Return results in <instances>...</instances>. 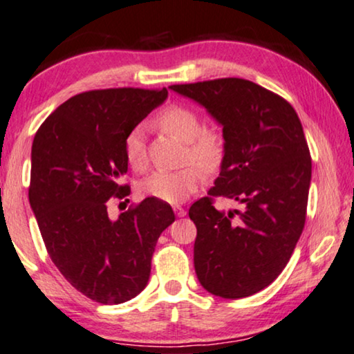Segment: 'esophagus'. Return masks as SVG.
I'll use <instances>...</instances> for the list:
<instances>
[{
    "label": "esophagus",
    "instance_id": "obj_1",
    "mask_svg": "<svg viewBox=\"0 0 354 354\" xmlns=\"http://www.w3.org/2000/svg\"><path fill=\"white\" fill-rule=\"evenodd\" d=\"M174 213H176V216L183 218L187 214V211L185 208H182V206H174Z\"/></svg>",
    "mask_w": 354,
    "mask_h": 354
}]
</instances>
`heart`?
<instances>
[{"mask_svg": "<svg viewBox=\"0 0 354 354\" xmlns=\"http://www.w3.org/2000/svg\"><path fill=\"white\" fill-rule=\"evenodd\" d=\"M159 128L187 143V160H194L206 171L221 166L226 146L218 130L201 128V118L194 109L185 105H169L156 118ZM123 153L128 166L135 171L146 167L145 128L133 127L123 140ZM188 166L182 171H158L140 183V194L164 203L178 205L190 198L205 180L201 168Z\"/></svg>", "mask_w": 354, "mask_h": 354, "instance_id": "1", "label": "heart"}]
</instances>
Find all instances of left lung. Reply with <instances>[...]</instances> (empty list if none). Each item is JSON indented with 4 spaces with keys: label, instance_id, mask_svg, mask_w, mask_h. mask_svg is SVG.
<instances>
[{
    "label": "left lung",
    "instance_id": "obj_1",
    "mask_svg": "<svg viewBox=\"0 0 354 354\" xmlns=\"http://www.w3.org/2000/svg\"><path fill=\"white\" fill-rule=\"evenodd\" d=\"M223 127L221 172L188 216L196 226L194 263L211 295L241 299L278 278L306 223L312 162L296 110L283 97L241 77L171 86ZM211 196L243 205L227 214Z\"/></svg>",
    "mask_w": 354,
    "mask_h": 354
}]
</instances>
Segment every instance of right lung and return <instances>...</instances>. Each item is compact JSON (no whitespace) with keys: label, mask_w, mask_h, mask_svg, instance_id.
<instances>
[{"label":"right lung","mask_w":354,"mask_h":354,"mask_svg":"<svg viewBox=\"0 0 354 354\" xmlns=\"http://www.w3.org/2000/svg\"><path fill=\"white\" fill-rule=\"evenodd\" d=\"M167 99L160 91L118 87L68 99L32 143L29 201L50 259L66 281L100 304L140 295L154 247L176 221L171 205L145 198L110 219L107 203L130 195L127 133Z\"/></svg>","instance_id":"1"}]
</instances>
